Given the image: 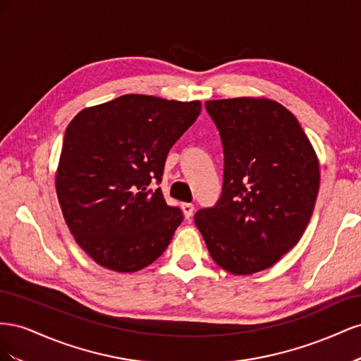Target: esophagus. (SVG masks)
Masks as SVG:
<instances>
[{
	"label": "esophagus",
	"instance_id": "1",
	"mask_svg": "<svg viewBox=\"0 0 361 361\" xmlns=\"http://www.w3.org/2000/svg\"><path fill=\"white\" fill-rule=\"evenodd\" d=\"M182 211H183V216L187 218H191L192 212H194V204L192 203H182Z\"/></svg>",
	"mask_w": 361,
	"mask_h": 361
}]
</instances>
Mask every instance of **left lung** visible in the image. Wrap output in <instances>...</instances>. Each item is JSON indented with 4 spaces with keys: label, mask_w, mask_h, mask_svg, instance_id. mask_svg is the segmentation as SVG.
<instances>
[{
    "label": "left lung",
    "mask_w": 361,
    "mask_h": 361,
    "mask_svg": "<svg viewBox=\"0 0 361 361\" xmlns=\"http://www.w3.org/2000/svg\"><path fill=\"white\" fill-rule=\"evenodd\" d=\"M220 130V199L194 215L211 257L235 276L264 271L297 245L319 190V162L297 117L267 97L207 101Z\"/></svg>",
    "instance_id": "obj_1"
}]
</instances>
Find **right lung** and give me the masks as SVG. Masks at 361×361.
<instances>
[{
    "label": "right lung",
    "mask_w": 361,
    "mask_h": 361,
    "mask_svg": "<svg viewBox=\"0 0 361 361\" xmlns=\"http://www.w3.org/2000/svg\"><path fill=\"white\" fill-rule=\"evenodd\" d=\"M200 108L199 101L123 94L72 118L57 197L75 241L96 264L135 272L166 251L183 216L150 185L161 182L169 150Z\"/></svg>",
    "instance_id": "1"
}]
</instances>
